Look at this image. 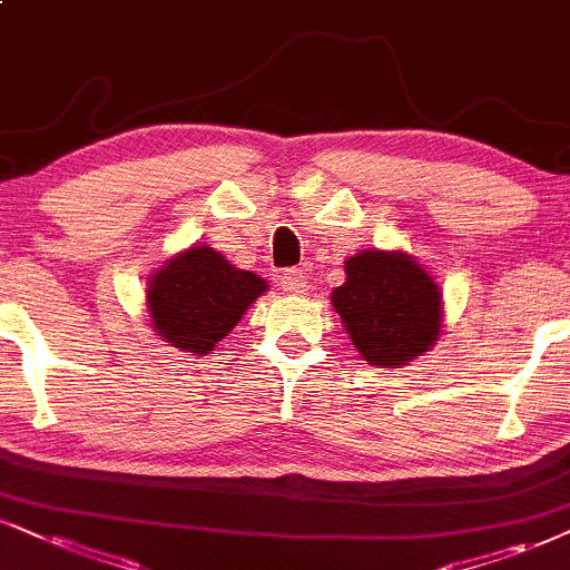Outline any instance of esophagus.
I'll list each match as a JSON object with an SVG mask.
<instances>
[{
  "instance_id": "esophagus-1",
  "label": "esophagus",
  "mask_w": 570,
  "mask_h": 570,
  "mask_svg": "<svg viewBox=\"0 0 570 570\" xmlns=\"http://www.w3.org/2000/svg\"><path fill=\"white\" fill-rule=\"evenodd\" d=\"M283 287L291 296H304V293L308 291V277L304 269H287L283 274Z\"/></svg>"
}]
</instances>
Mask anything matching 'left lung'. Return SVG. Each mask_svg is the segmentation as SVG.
<instances>
[{
    "instance_id": "obj_1",
    "label": "left lung",
    "mask_w": 570,
    "mask_h": 570,
    "mask_svg": "<svg viewBox=\"0 0 570 570\" xmlns=\"http://www.w3.org/2000/svg\"><path fill=\"white\" fill-rule=\"evenodd\" d=\"M335 312L351 343L375 367H404L441 335V287L402 250H362L346 262Z\"/></svg>"
}]
</instances>
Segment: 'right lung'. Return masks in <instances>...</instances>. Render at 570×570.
<instances>
[{"label":"right lung","mask_w":570,"mask_h":570,"mask_svg":"<svg viewBox=\"0 0 570 570\" xmlns=\"http://www.w3.org/2000/svg\"><path fill=\"white\" fill-rule=\"evenodd\" d=\"M266 287V279L232 266L219 250L193 245L150 277L153 330L171 346L206 356Z\"/></svg>","instance_id":"obj_1"}]
</instances>
